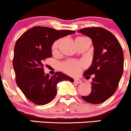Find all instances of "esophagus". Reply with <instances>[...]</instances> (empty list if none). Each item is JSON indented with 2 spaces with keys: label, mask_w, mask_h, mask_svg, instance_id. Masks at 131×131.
<instances>
[{
  "label": "esophagus",
  "mask_w": 131,
  "mask_h": 131,
  "mask_svg": "<svg viewBox=\"0 0 131 131\" xmlns=\"http://www.w3.org/2000/svg\"><path fill=\"white\" fill-rule=\"evenodd\" d=\"M74 82H75V83H77V84H81L82 82L81 80H80V79H74Z\"/></svg>",
  "instance_id": "34e87169"
}]
</instances>
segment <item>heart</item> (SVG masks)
Segmentation results:
<instances>
[{
    "mask_svg": "<svg viewBox=\"0 0 131 131\" xmlns=\"http://www.w3.org/2000/svg\"><path fill=\"white\" fill-rule=\"evenodd\" d=\"M82 39H85V37H79L76 38L75 40ZM59 43H60V40H57L52 43V47H51V51H52V54H56L58 52ZM85 63L82 61L68 60L61 64L60 69L68 75H77L80 73L83 68H85Z\"/></svg>",
    "mask_w": 131,
    "mask_h": 131,
    "instance_id": "obj_1",
    "label": "heart"
}]
</instances>
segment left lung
Masks as SVG:
<instances>
[{
    "mask_svg": "<svg viewBox=\"0 0 131 131\" xmlns=\"http://www.w3.org/2000/svg\"><path fill=\"white\" fill-rule=\"evenodd\" d=\"M79 32L89 37L94 47L92 64L84 77L93 75L91 93L82 98L91 104H100L115 92L123 74L124 53L121 43L108 30L101 27L85 28Z\"/></svg>",
    "mask_w": 131,
    "mask_h": 131,
    "instance_id": "8db88e82",
    "label": "left lung"
}]
</instances>
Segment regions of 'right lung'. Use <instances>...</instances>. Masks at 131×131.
<instances>
[{"mask_svg": "<svg viewBox=\"0 0 131 131\" xmlns=\"http://www.w3.org/2000/svg\"><path fill=\"white\" fill-rule=\"evenodd\" d=\"M72 30H56L35 26L22 34L14 46L13 64L16 82L26 98L37 105L51 102L57 93V84L73 79L61 72L45 75L43 63L52 57L51 46L55 40L73 34Z\"/></svg>", "mask_w": 131, "mask_h": 131, "instance_id": "right-lung-1", "label": "right lung"}]
</instances>
